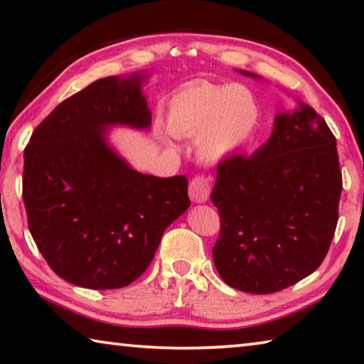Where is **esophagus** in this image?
I'll list each match as a JSON object with an SVG mask.
<instances>
[{
    "mask_svg": "<svg viewBox=\"0 0 364 364\" xmlns=\"http://www.w3.org/2000/svg\"><path fill=\"white\" fill-rule=\"evenodd\" d=\"M208 196H210V181L205 176H196L193 181L189 183V197L196 204H202L207 202Z\"/></svg>",
    "mask_w": 364,
    "mask_h": 364,
    "instance_id": "obj_1",
    "label": "esophagus"
}]
</instances>
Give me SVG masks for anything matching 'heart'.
I'll return each instance as SVG.
<instances>
[{
    "mask_svg": "<svg viewBox=\"0 0 364 364\" xmlns=\"http://www.w3.org/2000/svg\"><path fill=\"white\" fill-rule=\"evenodd\" d=\"M260 114V104L247 86L197 78L170 96L165 127L175 138H194L202 162L221 164L250 143ZM162 141L170 146L165 136Z\"/></svg>",
    "mask_w": 364,
    "mask_h": 364,
    "instance_id": "1",
    "label": "heart"
}]
</instances>
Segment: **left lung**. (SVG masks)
<instances>
[{"label":"left lung","instance_id":"obj_1","mask_svg":"<svg viewBox=\"0 0 364 364\" xmlns=\"http://www.w3.org/2000/svg\"><path fill=\"white\" fill-rule=\"evenodd\" d=\"M341 194L328 123L301 101L282 110L269 139L252 156L218 165L210 199L221 218L212 249L221 279L237 291L271 294L306 278L328 254Z\"/></svg>","mask_w":364,"mask_h":364}]
</instances>
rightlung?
<instances>
[{"instance_id":"1","label":"right lung","mask_w":364,"mask_h":364,"mask_svg":"<svg viewBox=\"0 0 364 364\" xmlns=\"http://www.w3.org/2000/svg\"><path fill=\"white\" fill-rule=\"evenodd\" d=\"M147 73L96 80L67 97L23 152L22 196L36 247L60 278L120 289L149 267L164 231L188 210V178L139 173L110 146L112 127L149 130Z\"/></svg>"}]
</instances>
